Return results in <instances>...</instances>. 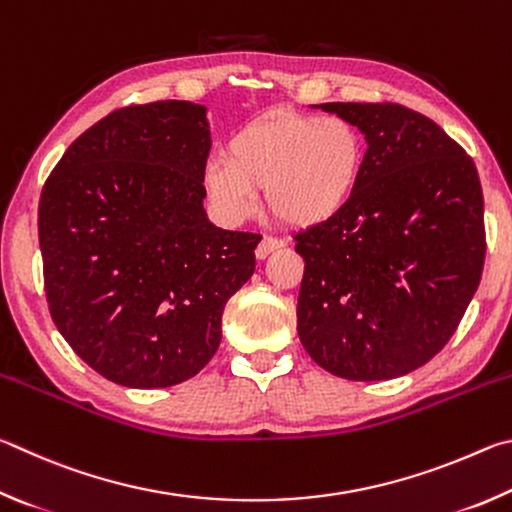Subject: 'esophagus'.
<instances>
[{"label": "esophagus", "instance_id": "obj_1", "mask_svg": "<svg viewBox=\"0 0 512 512\" xmlns=\"http://www.w3.org/2000/svg\"><path fill=\"white\" fill-rule=\"evenodd\" d=\"M283 247V240H279V238H272V236H265L261 242H258V247H256V258H267L272 254V251H276V249H281Z\"/></svg>", "mask_w": 512, "mask_h": 512}]
</instances>
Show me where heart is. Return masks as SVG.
<instances>
[{
	"mask_svg": "<svg viewBox=\"0 0 512 512\" xmlns=\"http://www.w3.org/2000/svg\"><path fill=\"white\" fill-rule=\"evenodd\" d=\"M364 137L342 116L272 110L233 134L227 161H209L202 182L215 209L229 222L249 218L256 191L267 209L294 229L337 218L360 186Z\"/></svg>",
	"mask_w": 512,
	"mask_h": 512,
	"instance_id": "heart-1",
	"label": "heart"
}]
</instances>
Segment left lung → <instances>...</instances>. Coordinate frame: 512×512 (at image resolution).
Here are the masks:
<instances>
[{"mask_svg":"<svg viewBox=\"0 0 512 512\" xmlns=\"http://www.w3.org/2000/svg\"><path fill=\"white\" fill-rule=\"evenodd\" d=\"M321 110L357 125L369 148L351 204L294 236L306 261L299 339L337 378L391 380L443 351L479 288V173L441 125L405 105Z\"/></svg>","mask_w":512,"mask_h":512,"instance_id":"1","label":"left lung"}]
</instances>
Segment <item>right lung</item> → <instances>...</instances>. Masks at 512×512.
I'll return each instance as SVG.
<instances>
[{"label":"right lung","instance_id":"add662e5","mask_svg":"<svg viewBox=\"0 0 512 512\" xmlns=\"http://www.w3.org/2000/svg\"><path fill=\"white\" fill-rule=\"evenodd\" d=\"M206 107L130 105L71 143L38 209L44 292L60 335L132 389L200 373L222 310L254 274L261 236L209 222Z\"/></svg>","mask_w":512,"mask_h":512}]
</instances>
